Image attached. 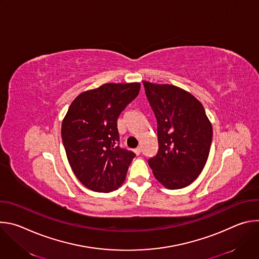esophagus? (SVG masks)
<instances>
[{"label":"esophagus","instance_id":"1","mask_svg":"<svg viewBox=\"0 0 259 259\" xmlns=\"http://www.w3.org/2000/svg\"><path fill=\"white\" fill-rule=\"evenodd\" d=\"M134 153L138 156V155H140V153H141V149H140V147H137V149H135L134 150Z\"/></svg>","mask_w":259,"mask_h":259}]
</instances>
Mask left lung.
Segmentation results:
<instances>
[{"label": "left lung", "instance_id": "1", "mask_svg": "<svg viewBox=\"0 0 259 259\" xmlns=\"http://www.w3.org/2000/svg\"><path fill=\"white\" fill-rule=\"evenodd\" d=\"M142 83L158 125L159 151L149 165L166 189L186 188L208 160L211 122L202 103L190 92L169 84Z\"/></svg>", "mask_w": 259, "mask_h": 259}]
</instances>
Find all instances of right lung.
<instances>
[{"mask_svg":"<svg viewBox=\"0 0 259 259\" xmlns=\"http://www.w3.org/2000/svg\"><path fill=\"white\" fill-rule=\"evenodd\" d=\"M140 83H107L78 95L61 124L72 172L84 186L109 193L125 181L135 154L119 146L117 120L138 95Z\"/></svg>","mask_w":259,"mask_h":259,"instance_id":"obj_1","label":"right lung"}]
</instances>
